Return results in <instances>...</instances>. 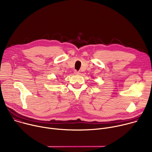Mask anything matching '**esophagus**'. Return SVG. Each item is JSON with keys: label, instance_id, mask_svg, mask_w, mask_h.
Returning <instances> with one entry per match:
<instances>
[{"label": "esophagus", "instance_id": "obj_1", "mask_svg": "<svg viewBox=\"0 0 152 152\" xmlns=\"http://www.w3.org/2000/svg\"><path fill=\"white\" fill-rule=\"evenodd\" d=\"M75 75H79L80 73V72H77V71H75Z\"/></svg>", "mask_w": 152, "mask_h": 152}]
</instances>
